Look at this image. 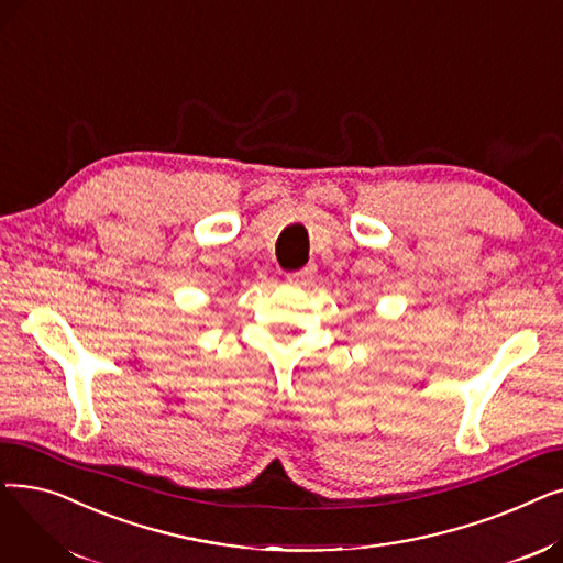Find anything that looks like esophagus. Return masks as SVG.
<instances>
[{"label": "esophagus", "mask_w": 563, "mask_h": 563, "mask_svg": "<svg viewBox=\"0 0 563 563\" xmlns=\"http://www.w3.org/2000/svg\"><path fill=\"white\" fill-rule=\"evenodd\" d=\"M312 272H314V266H312V264H308L306 269L289 274V276H287V280H289V283H294V285H306V283H308V278L312 276Z\"/></svg>", "instance_id": "obj_1"}]
</instances>
